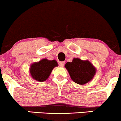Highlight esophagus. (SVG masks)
<instances>
[{
    "label": "esophagus",
    "instance_id": "obj_1",
    "mask_svg": "<svg viewBox=\"0 0 121 121\" xmlns=\"http://www.w3.org/2000/svg\"><path fill=\"white\" fill-rule=\"evenodd\" d=\"M64 64H65V63L63 61H61V62H60L59 63V66L61 67H63L64 65Z\"/></svg>",
    "mask_w": 121,
    "mask_h": 121
}]
</instances>
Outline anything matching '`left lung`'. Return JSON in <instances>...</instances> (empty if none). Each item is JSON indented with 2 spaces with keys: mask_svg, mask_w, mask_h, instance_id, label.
I'll return each instance as SVG.
<instances>
[{
  "mask_svg": "<svg viewBox=\"0 0 121 121\" xmlns=\"http://www.w3.org/2000/svg\"><path fill=\"white\" fill-rule=\"evenodd\" d=\"M71 78L75 83L84 85L91 81L95 75L97 68L88 61L74 58L72 62L65 64Z\"/></svg>",
  "mask_w": 121,
  "mask_h": 121,
  "instance_id": "left-lung-1",
  "label": "left lung"
}]
</instances>
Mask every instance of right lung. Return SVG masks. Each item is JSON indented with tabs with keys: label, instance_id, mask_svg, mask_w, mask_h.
Listing matches in <instances>:
<instances>
[{
	"label": "right lung",
	"instance_id": "right-lung-1",
	"mask_svg": "<svg viewBox=\"0 0 121 121\" xmlns=\"http://www.w3.org/2000/svg\"><path fill=\"white\" fill-rule=\"evenodd\" d=\"M57 66L58 63L55 60H48L47 58H43L32 63L29 68V73L33 80L43 82L48 78L53 68Z\"/></svg>",
	"mask_w": 121,
	"mask_h": 121
}]
</instances>
